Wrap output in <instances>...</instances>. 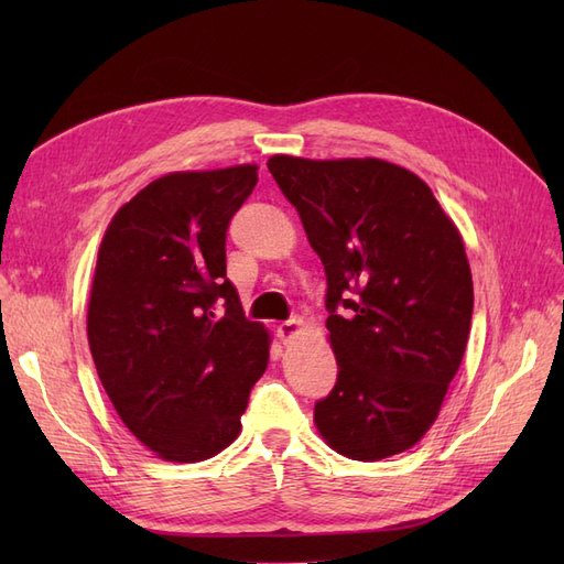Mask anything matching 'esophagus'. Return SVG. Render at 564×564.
<instances>
[{
  "instance_id": "34e87169",
  "label": "esophagus",
  "mask_w": 564,
  "mask_h": 564,
  "mask_svg": "<svg viewBox=\"0 0 564 564\" xmlns=\"http://www.w3.org/2000/svg\"><path fill=\"white\" fill-rule=\"evenodd\" d=\"M301 327H303V319L292 317V319L278 324V336H280V340H284V344H289V340H292L301 332Z\"/></svg>"
}]
</instances>
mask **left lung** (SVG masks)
I'll list each match as a JSON object with an SVG mask.
<instances>
[{"label": "left lung", "instance_id": "1", "mask_svg": "<svg viewBox=\"0 0 564 564\" xmlns=\"http://www.w3.org/2000/svg\"><path fill=\"white\" fill-rule=\"evenodd\" d=\"M327 275L336 386L315 402L327 445L400 454L431 429L464 360L473 278L464 240L416 174L383 160H268Z\"/></svg>", "mask_w": 564, "mask_h": 564}]
</instances>
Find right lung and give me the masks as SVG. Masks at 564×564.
I'll use <instances>...</instances> for the list:
<instances>
[{"mask_svg": "<svg viewBox=\"0 0 564 564\" xmlns=\"http://www.w3.org/2000/svg\"><path fill=\"white\" fill-rule=\"evenodd\" d=\"M256 166L176 172L115 214L98 249L87 334L98 379L158 456L195 464L240 435L270 336L226 278L230 218Z\"/></svg>", "mask_w": 564, "mask_h": 564, "instance_id": "right-lung-1", "label": "right lung"}]
</instances>
